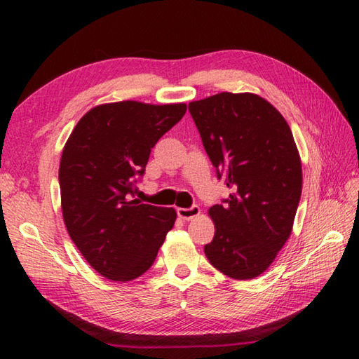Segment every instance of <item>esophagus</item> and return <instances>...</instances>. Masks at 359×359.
<instances>
[{"instance_id": "1", "label": "esophagus", "mask_w": 359, "mask_h": 359, "mask_svg": "<svg viewBox=\"0 0 359 359\" xmlns=\"http://www.w3.org/2000/svg\"><path fill=\"white\" fill-rule=\"evenodd\" d=\"M177 215L180 219L184 220H191L201 215V208L199 207H191V208H177Z\"/></svg>"}]
</instances>
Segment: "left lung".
I'll list each match as a JSON object with an SVG mask.
<instances>
[{
	"instance_id": "8db88e82",
	"label": "left lung",
	"mask_w": 359,
	"mask_h": 359,
	"mask_svg": "<svg viewBox=\"0 0 359 359\" xmlns=\"http://www.w3.org/2000/svg\"><path fill=\"white\" fill-rule=\"evenodd\" d=\"M205 151L233 193L208 215L211 265L228 278H257L293 231L302 193L299 151L282 114L251 93H220L188 104Z\"/></svg>"
}]
</instances>
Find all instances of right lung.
Listing matches in <instances>:
<instances>
[{
  "mask_svg": "<svg viewBox=\"0 0 359 359\" xmlns=\"http://www.w3.org/2000/svg\"><path fill=\"white\" fill-rule=\"evenodd\" d=\"M187 112L185 103H103L83 116L60 160L63 220L102 276L134 280L149 270L177 212L131 199L151 148Z\"/></svg>",
  "mask_w": 359,
  "mask_h": 359,
  "instance_id": "right-lung-1",
  "label": "right lung"
}]
</instances>
